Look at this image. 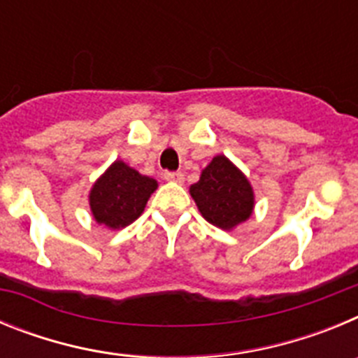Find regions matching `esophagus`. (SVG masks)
I'll use <instances>...</instances> for the list:
<instances>
[{
    "label": "esophagus",
    "mask_w": 358,
    "mask_h": 358,
    "mask_svg": "<svg viewBox=\"0 0 358 358\" xmlns=\"http://www.w3.org/2000/svg\"><path fill=\"white\" fill-rule=\"evenodd\" d=\"M163 177L170 182H182L185 181V176L181 172H164Z\"/></svg>",
    "instance_id": "obj_1"
}]
</instances>
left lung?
<instances>
[{
	"label": "left lung",
	"instance_id": "1",
	"mask_svg": "<svg viewBox=\"0 0 358 358\" xmlns=\"http://www.w3.org/2000/svg\"><path fill=\"white\" fill-rule=\"evenodd\" d=\"M189 195L208 222L224 231H233L249 220L255 211V189L242 170L218 154L211 159Z\"/></svg>",
	"mask_w": 358,
	"mask_h": 358
}]
</instances>
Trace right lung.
<instances>
[{"mask_svg": "<svg viewBox=\"0 0 358 358\" xmlns=\"http://www.w3.org/2000/svg\"><path fill=\"white\" fill-rule=\"evenodd\" d=\"M156 189V179L116 159L91 188V213L100 226L113 231L122 229L143 213L148 199Z\"/></svg>", "mask_w": 358, "mask_h": 358, "instance_id": "add662e5", "label": "right lung"}]
</instances>
